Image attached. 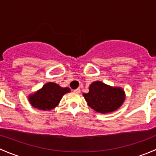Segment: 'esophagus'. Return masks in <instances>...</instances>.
<instances>
[{
    "instance_id": "obj_1",
    "label": "esophagus",
    "mask_w": 156,
    "mask_h": 156,
    "mask_svg": "<svg viewBox=\"0 0 156 156\" xmlns=\"http://www.w3.org/2000/svg\"><path fill=\"white\" fill-rule=\"evenodd\" d=\"M74 92L76 93V94H79V93L81 92V89H80V88H77V89L74 90Z\"/></svg>"
}]
</instances>
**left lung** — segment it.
<instances>
[{
    "instance_id": "8db88e82",
    "label": "left lung",
    "mask_w": 156,
    "mask_h": 156,
    "mask_svg": "<svg viewBox=\"0 0 156 156\" xmlns=\"http://www.w3.org/2000/svg\"><path fill=\"white\" fill-rule=\"evenodd\" d=\"M83 96L87 105L100 113L115 111L123 103L125 92L119 87H112L101 81H95L90 85L89 92Z\"/></svg>"
}]
</instances>
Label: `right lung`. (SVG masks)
Here are the masks:
<instances>
[{"label": "right lung", "mask_w": 156, "mask_h": 156, "mask_svg": "<svg viewBox=\"0 0 156 156\" xmlns=\"http://www.w3.org/2000/svg\"><path fill=\"white\" fill-rule=\"evenodd\" d=\"M70 91L69 87L62 88L55 83L50 82L29 97V102L34 108L41 110H50L56 107L62 96Z\"/></svg>", "instance_id": "obj_1"}]
</instances>
